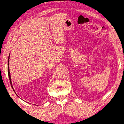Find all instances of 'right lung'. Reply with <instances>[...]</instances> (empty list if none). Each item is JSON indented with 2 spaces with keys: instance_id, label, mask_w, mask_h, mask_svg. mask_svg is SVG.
Masks as SVG:
<instances>
[{
  "instance_id": "obj_1",
  "label": "right lung",
  "mask_w": 124,
  "mask_h": 124,
  "mask_svg": "<svg viewBox=\"0 0 124 124\" xmlns=\"http://www.w3.org/2000/svg\"><path fill=\"white\" fill-rule=\"evenodd\" d=\"M9 58H8V76H9V80H10V82L11 86H12V88H13V91L15 92L14 90V88H13V85H12V80H11L10 73V71H9Z\"/></svg>"
}]
</instances>
